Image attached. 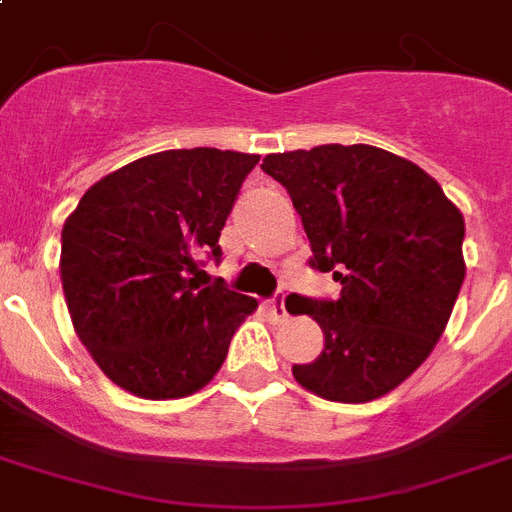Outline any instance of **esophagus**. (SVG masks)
I'll list each match as a JSON object with an SVG mask.
<instances>
[{
    "label": "esophagus",
    "mask_w": 512,
    "mask_h": 512,
    "mask_svg": "<svg viewBox=\"0 0 512 512\" xmlns=\"http://www.w3.org/2000/svg\"><path fill=\"white\" fill-rule=\"evenodd\" d=\"M269 311H272V316L277 319V322H285L287 319V308H285V295H274L272 301H269Z\"/></svg>",
    "instance_id": "34e87169"
}]
</instances>
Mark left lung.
I'll list each match as a JSON object with an SVG mask.
<instances>
[{
  "instance_id": "1",
  "label": "left lung",
  "mask_w": 512,
  "mask_h": 512,
  "mask_svg": "<svg viewBox=\"0 0 512 512\" xmlns=\"http://www.w3.org/2000/svg\"><path fill=\"white\" fill-rule=\"evenodd\" d=\"M301 214L319 272L340 282L337 301L301 298L324 350L295 363V382L324 400L369 403L411 377L447 327L466 277V222L418 164L390 151L327 143L266 154Z\"/></svg>"
}]
</instances>
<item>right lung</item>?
Masks as SVG:
<instances>
[{"instance_id":"right-lung-1","label":"right lung","mask_w":512,"mask_h":512,"mask_svg":"<svg viewBox=\"0 0 512 512\" xmlns=\"http://www.w3.org/2000/svg\"><path fill=\"white\" fill-rule=\"evenodd\" d=\"M256 154L172 149L135 159L83 193L62 227L59 274L80 342L117 387L146 400L214 379L256 298L198 285Z\"/></svg>"}]
</instances>
